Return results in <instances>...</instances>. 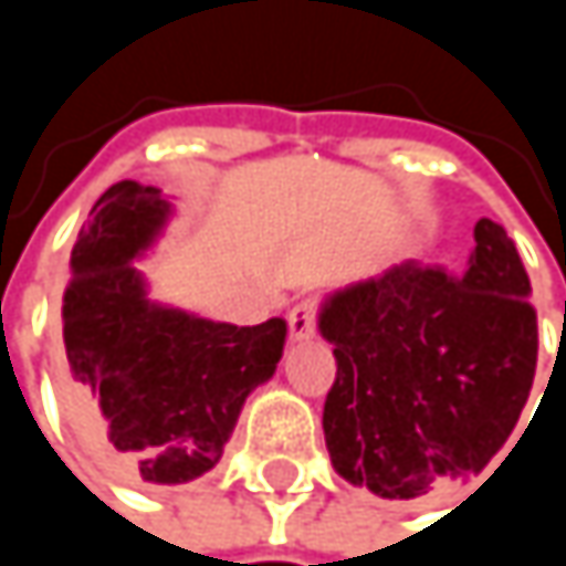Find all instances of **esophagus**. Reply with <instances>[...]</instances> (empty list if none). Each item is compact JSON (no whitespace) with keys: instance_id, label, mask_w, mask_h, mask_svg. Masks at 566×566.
<instances>
[{"instance_id":"1","label":"esophagus","mask_w":566,"mask_h":566,"mask_svg":"<svg viewBox=\"0 0 566 566\" xmlns=\"http://www.w3.org/2000/svg\"><path fill=\"white\" fill-rule=\"evenodd\" d=\"M314 327H317V301L304 297L287 311V334L291 340H307L314 337Z\"/></svg>"}]
</instances>
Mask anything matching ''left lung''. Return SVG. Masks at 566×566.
Here are the masks:
<instances>
[{
	"label": "left lung",
	"mask_w": 566,
	"mask_h": 566,
	"mask_svg": "<svg viewBox=\"0 0 566 566\" xmlns=\"http://www.w3.org/2000/svg\"><path fill=\"white\" fill-rule=\"evenodd\" d=\"M527 297L521 255L492 219H479L459 275L409 259L324 297L317 331L337 360L324 402L334 472L390 502L479 475L534 384Z\"/></svg>",
	"instance_id": "8db88e82"
}]
</instances>
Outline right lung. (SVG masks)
<instances>
[{
    "mask_svg": "<svg viewBox=\"0 0 566 566\" xmlns=\"http://www.w3.org/2000/svg\"><path fill=\"white\" fill-rule=\"evenodd\" d=\"M172 219L157 186L114 182L71 252L61 390L81 436L127 479L206 475L249 394L272 380L287 324L209 321L154 301L140 262Z\"/></svg>",
    "mask_w": 566,
    "mask_h": 566,
    "instance_id": "right-lung-1",
    "label": "right lung"
}]
</instances>
